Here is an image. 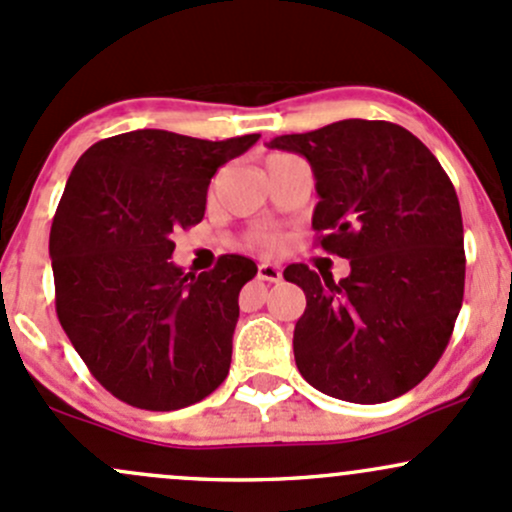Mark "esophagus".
I'll return each mask as SVG.
<instances>
[{"label": "esophagus", "mask_w": 512, "mask_h": 512, "mask_svg": "<svg viewBox=\"0 0 512 512\" xmlns=\"http://www.w3.org/2000/svg\"><path fill=\"white\" fill-rule=\"evenodd\" d=\"M258 278L266 280V283H278V280L283 278V273H280V268L273 266V263H261V266H258Z\"/></svg>", "instance_id": "obj_1"}]
</instances>
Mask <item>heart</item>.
<instances>
[{"label":"heart","instance_id":"1","mask_svg":"<svg viewBox=\"0 0 512 512\" xmlns=\"http://www.w3.org/2000/svg\"><path fill=\"white\" fill-rule=\"evenodd\" d=\"M258 246H263V249H276L280 244V236L276 232H261L256 236Z\"/></svg>","mask_w":512,"mask_h":512}]
</instances>
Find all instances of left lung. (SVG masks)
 <instances>
[{"label":"left lung","instance_id":"left-lung-1","mask_svg":"<svg viewBox=\"0 0 512 512\" xmlns=\"http://www.w3.org/2000/svg\"><path fill=\"white\" fill-rule=\"evenodd\" d=\"M310 161L312 229L349 258L337 283L305 263L283 271L307 307L295 324V364L310 386L346 403L408 393L447 349L464 300L459 197L432 151L390 122L344 119L268 144Z\"/></svg>","mask_w":512,"mask_h":512}]
</instances>
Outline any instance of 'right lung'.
<instances>
[{
  "label": "right lung",
  "instance_id": "right-lung-1",
  "mask_svg": "<svg viewBox=\"0 0 512 512\" xmlns=\"http://www.w3.org/2000/svg\"><path fill=\"white\" fill-rule=\"evenodd\" d=\"M258 134L205 141L139 129L75 163L53 217L56 312L92 376L141 410H180L222 386L239 290L256 263L219 256L192 276L170 261L173 232L202 222L217 168Z\"/></svg>",
  "mask_w": 512,
  "mask_h": 512
}]
</instances>
